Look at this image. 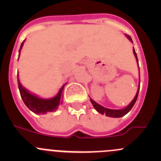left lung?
<instances>
[{"instance_id":"8db88e82","label":"left lung","mask_w":161,"mask_h":161,"mask_svg":"<svg viewBox=\"0 0 161 161\" xmlns=\"http://www.w3.org/2000/svg\"><path fill=\"white\" fill-rule=\"evenodd\" d=\"M126 36L129 38V40H130L131 42H132L131 38L129 36L126 35ZM133 53H134L135 57H136V61H137V64H138V65H139V61H138L137 54H136L134 48H133ZM139 81H140V77H139ZM139 86H140V83H139ZM139 89H138V90H137V92H136V95L135 96V97H134V99L132 100V101H131V103H129L127 107H126V108H123V109H120V110L108 109V108H104V107L101 106V105H100L99 103H97V102H95L93 100H92L91 98H90V101H91V103H92V104L93 105L94 108H95V109L97 110L99 113L101 114H105L106 116L111 117V118H121V117L124 116V115H125L126 114H128L129 111H131V109L132 108V107L134 106L135 103H136V100H137L138 95H139Z\"/></svg>"}]
</instances>
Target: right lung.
<instances>
[{
    "label": "right lung",
    "instance_id": "1",
    "mask_svg": "<svg viewBox=\"0 0 161 161\" xmlns=\"http://www.w3.org/2000/svg\"><path fill=\"white\" fill-rule=\"evenodd\" d=\"M22 46H23V43H22V44H21L19 53H20V50L22 49ZM17 78L21 97H22L24 103L26 105V107L30 111L34 112L35 114H45L48 112L55 111L58 109V106L61 104V101H62L63 90H64L66 83L63 85L58 93L54 97L50 99H43L40 98L34 94H32L26 89L24 88L22 84L20 83L19 75H17Z\"/></svg>",
    "mask_w": 161,
    "mask_h": 161
}]
</instances>
